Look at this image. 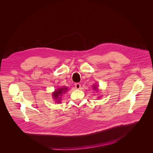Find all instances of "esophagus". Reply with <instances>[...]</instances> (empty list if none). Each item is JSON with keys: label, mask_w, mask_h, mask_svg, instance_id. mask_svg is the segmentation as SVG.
<instances>
[{"label": "esophagus", "mask_w": 153, "mask_h": 153, "mask_svg": "<svg viewBox=\"0 0 153 153\" xmlns=\"http://www.w3.org/2000/svg\"><path fill=\"white\" fill-rule=\"evenodd\" d=\"M75 88L76 89H80L81 88V85H80V84H79V83H76V84H75Z\"/></svg>", "instance_id": "34e87169"}]
</instances>
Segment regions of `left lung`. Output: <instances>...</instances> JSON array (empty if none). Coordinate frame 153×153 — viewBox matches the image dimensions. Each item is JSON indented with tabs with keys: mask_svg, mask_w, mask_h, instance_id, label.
Instances as JSON below:
<instances>
[{
	"mask_svg": "<svg viewBox=\"0 0 153 153\" xmlns=\"http://www.w3.org/2000/svg\"><path fill=\"white\" fill-rule=\"evenodd\" d=\"M96 87H97V86H96V85H95V86H94V88H93V89H94V90H98V88H97Z\"/></svg>",
	"mask_w": 153,
	"mask_h": 153,
	"instance_id": "left-lung-1",
	"label": "left lung"
}]
</instances>
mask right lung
I'll list each match as a JSON object with an SVG mask.
<instances>
[{
    "mask_svg": "<svg viewBox=\"0 0 153 153\" xmlns=\"http://www.w3.org/2000/svg\"><path fill=\"white\" fill-rule=\"evenodd\" d=\"M67 90V87H62L57 89L56 91H55V92H53L52 94L53 99L56 100V101H59L57 102H60L59 100H61V96L62 95V94L65 93Z\"/></svg>",
    "mask_w": 153,
    "mask_h": 153,
    "instance_id": "obj_1",
    "label": "right lung"
}]
</instances>
